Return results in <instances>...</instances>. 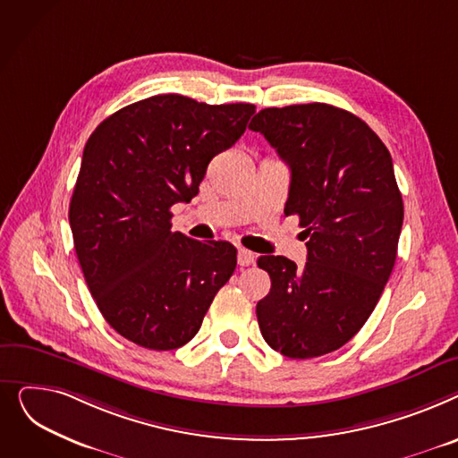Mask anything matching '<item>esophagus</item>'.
<instances>
[{"instance_id": "1", "label": "esophagus", "mask_w": 458, "mask_h": 458, "mask_svg": "<svg viewBox=\"0 0 458 458\" xmlns=\"http://www.w3.org/2000/svg\"><path fill=\"white\" fill-rule=\"evenodd\" d=\"M255 259H257V255L251 253L250 250H244V248L238 250V264L240 266H250L255 262Z\"/></svg>"}]
</instances>
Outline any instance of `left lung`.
<instances>
[{
	"mask_svg": "<svg viewBox=\"0 0 458 458\" xmlns=\"http://www.w3.org/2000/svg\"><path fill=\"white\" fill-rule=\"evenodd\" d=\"M250 129L288 165L284 214H298L309 238L303 267L259 257L272 279L259 327L288 359L321 357L360 331L395 264L403 199L392 157L366 122L327 103L262 109Z\"/></svg>",
	"mask_w": 458,
	"mask_h": 458,
	"instance_id": "left-lung-1",
	"label": "left lung"
}]
</instances>
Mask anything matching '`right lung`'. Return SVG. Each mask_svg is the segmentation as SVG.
<instances>
[{"instance_id":"right-lung-1","label":"right lung","mask_w":458,"mask_h":458,"mask_svg":"<svg viewBox=\"0 0 458 458\" xmlns=\"http://www.w3.org/2000/svg\"><path fill=\"white\" fill-rule=\"evenodd\" d=\"M251 103L179 94L131 103L83 151L70 227L85 281L118 335L155 352L191 342L236 267L229 242L172 231V205L199 192L207 166L246 131Z\"/></svg>"}]
</instances>
